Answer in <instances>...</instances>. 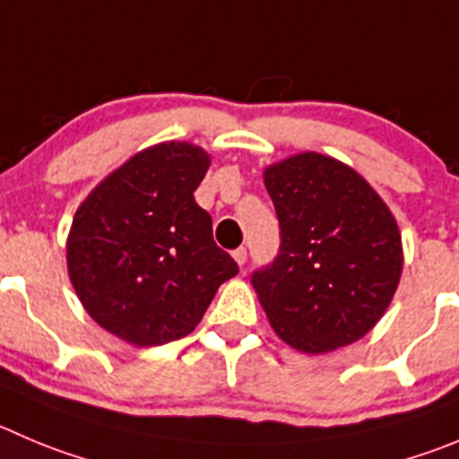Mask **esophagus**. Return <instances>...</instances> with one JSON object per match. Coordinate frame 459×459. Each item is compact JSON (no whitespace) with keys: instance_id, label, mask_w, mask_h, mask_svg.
Segmentation results:
<instances>
[{"instance_id":"obj_1","label":"esophagus","mask_w":459,"mask_h":459,"mask_svg":"<svg viewBox=\"0 0 459 459\" xmlns=\"http://www.w3.org/2000/svg\"><path fill=\"white\" fill-rule=\"evenodd\" d=\"M232 256H234V261H237V264L243 268V265H246V261H247V250H246V247H237V250L232 252Z\"/></svg>"}]
</instances>
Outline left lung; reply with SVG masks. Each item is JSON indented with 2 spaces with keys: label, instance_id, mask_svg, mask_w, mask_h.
Segmentation results:
<instances>
[{
  "label": "left lung",
  "instance_id": "8db88e82",
  "mask_svg": "<svg viewBox=\"0 0 459 459\" xmlns=\"http://www.w3.org/2000/svg\"><path fill=\"white\" fill-rule=\"evenodd\" d=\"M281 230L279 255L252 273L274 333L304 353L363 338L403 268L401 234L381 195L351 167L299 152L264 171Z\"/></svg>",
  "mask_w": 459,
  "mask_h": 459
}]
</instances>
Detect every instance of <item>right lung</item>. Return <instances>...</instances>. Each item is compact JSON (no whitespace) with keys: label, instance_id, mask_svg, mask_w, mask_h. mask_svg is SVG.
<instances>
[{"label":"right lung","instance_id":"obj_1","mask_svg":"<svg viewBox=\"0 0 459 459\" xmlns=\"http://www.w3.org/2000/svg\"><path fill=\"white\" fill-rule=\"evenodd\" d=\"M209 161L194 143H157L96 185L74 216V290L96 325L134 347L191 333L218 286L238 273L194 198Z\"/></svg>","mask_w":459,"mask_h":459}]
</instances>
